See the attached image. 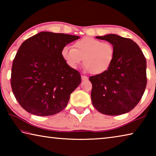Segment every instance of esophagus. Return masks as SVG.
<instances>
[{"instance_id": "esophagus-1", "label": "esophagus", "mask_w": 156, "mask_h": 156, "mask_svg": "<svg viewBox=\"0 0 156 156\" xmlns=\"http://www.w3.org/2000/svg\"><path fill=\"white\" fill-rule=\"evenodd\" d=\"M81 78H82V80H87L88 79V77H87V76H86L82 75L81 76Z\"/></svg>"}]
</instances>
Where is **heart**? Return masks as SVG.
I'll list each match as a JSON object with an SVG mask.
<instances>
[{"label": "heart", "instance_id": "b5f03b06", "mask_svg": "<svg viewBox=\"0 0 156 156\" xmlns=\"http://www.w3.org/2000/svg\"><path fill=\"white\" fill-rule=\"evenodd\" d=\"M62 59L72 68H76L83 59L87 71L93 74H101L109 69L115 57V48L109 42L84 37L74 43V48L66 45L60 52Z\"/></svg>", "mask_w": 156, "mask_h": 156}]
</instances>
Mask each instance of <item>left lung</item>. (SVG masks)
Wrapping results in <instances>:
<instances>
[{"label":"left lung","mask_w":156,"mask_h":156,"mask_svg":"<svg viewBox=\"0 0 156 156\" xmlns=\"http://www.w3.org/2000/svg\"><path fill=\"white\" fill-rule=\"evenodd\" d=\"M96 38L112 43L115 48V57L106 72L89 78L92 104L105 115L128 113L138 105L146 88V58L131 39L116 34Z\"/></svg>","instance_id":"8db88e82"}]
</instances>
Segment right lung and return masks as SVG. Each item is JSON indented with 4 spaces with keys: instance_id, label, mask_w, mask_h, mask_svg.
<instances>
[{
    "instance_id": "1",
    "label": "right lung",
    "mask_w": 156,
    "mask_h": 156,
    "mask_svg": "<svg viewBox=\"0 0 156 156\" xmlns=\"http://www.w3.org/2000/svg\"><path fill=\"white\" fill-rule=\"evenodd\" d=\"M78 36L41 31L23 42L12 67L13 94L23 109L33 115L56 114L67 107L70 95L81 83L77 70L60 54Z\"/></svg>"
}]
</instances>
